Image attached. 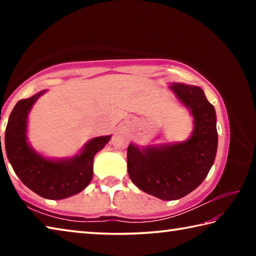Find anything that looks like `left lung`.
<instances>
[{"label": "left lung", "mask_w": 256, "mask_h": 256, "mask_svg": "<svg viewBox=\"0 0 256 256\" xmlns=\"http://www.w3.org/2000/svg\"><path fill=\"white\" fill-rule=\"evenodd\" d=\"M170 90L193 116L188 140L138 148L130 144L128 172L144 192L164 201L178 200L200 185L214 162L218 133L214 107L200 86L174 82Z\"/></svg>", "instance_id": "obj_1"}]
</instances>
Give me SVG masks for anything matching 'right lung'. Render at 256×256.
<instances>
[{
  "instance_id": "obj_1",
  "label": "right lung",
  "mask_w": 256,
  "mask_h": 256,
  "mask_svg": "<svg viewBox=\"0 0 256 256\" xmlns=\"http://www.w3.org/2000/svg\"><path fill=\"white\" fill-rule=\"evenodd\" d=\"M46 92L42 90L16 102L8 118L4 141L8 162L20 180L42 198L62 200L80 193L90 184L94 154L108 144L112 136L92 138L79 154L70 158L50 159L37 152L28 142V115Z\"/></svg>"
}]
</instances>
